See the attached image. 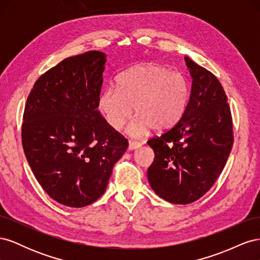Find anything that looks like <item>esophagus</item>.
Segmentation results:
<instances>
[{"label":"esophagus","instance_id":"obj_1","mask_svg":"<svg viewBox=\"0 0 260 260\" xmlns=\"http://www.w3.org/2000/svg\"><path fill=\"white\" fill-rule=\"evenodd\" d=\"M140 146H141V143H139V142H133V141H130L128 148H129V151H133V149H137V148H139Z\"/></svg>","mask_w":260,"mask_h":260}]
</instances>
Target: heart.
<instances>
[{
    "instance_id": "heart-1",
    "label": "heart",
    "mask_w": 260,
    "mask_h": 260,
    "mask_svg": "<svg viewBox=\"0 0 260 260\" xmlns=\"http://www.w3.org/2000/svg\"><path fill=\"white\" fill-rule=\"evenodd\" d=\"M188 86L183 76L164 66H135L118 76L116 89L107 88L98 99L99 111L114 130H120L133 109L137 117L128 132L141 137L151 128L165 131L174 127L184 115Z\"/></svg>"
}]
</instances>
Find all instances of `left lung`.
Instances as JSON below:
<instances>
[{
	"instance_id": "8db88e82",
	"label": "left lung",
	"mask_w": 260,
	"mask_h": 260,
	"mask_svg": "<svg viewBox=\"0 0 260 260\" xmlns=\"http://www.w3.org/2000/svg\"><path fill=\"white\" fill-rule=\"evenodd\" d=\"M192 89L184 115L160 137L147 141L155 159L147 169L154 192L172 204H190L210 190L233 145L230 106L221 83L185 57Z\"/></svg>"
}]
</instances>
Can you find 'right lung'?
Listing matches in <instances>:
<instances>
[{"label":"right lung","mask_w":260,"mask_h":260,"mask_svg":"<svg viewBox=\"0 0 260 260\" xmlns=\"http://www.w3.org/2000/svg\"><path fill=\"white\" fill-rule=\"evenodd\" d=\"M106 55L89 51L65 58L34 84L22 117L23 152L51 198L84 207L104 194L128 140L98 109Z\"/></svg>","instance_id":"right-lung-1"}]
</instances>
